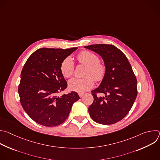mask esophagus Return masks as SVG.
I'll return each mask as SVG.
<instances>
[{"instance_id": "esophagus-1", "label": "esophagus", "mask_w": 160, "mask_h": 160, "mask_svg": "<svg viewBox=\"0 0 160 160\" xmlns=\"http://www.w3.org/2000/svg\"><path fill=\"white\" fill-rule=\"evenodd\" d=\"M78 95H79L80 98H82L85 95V94L84 93H78Z\"/></svg>"}]
</instances>
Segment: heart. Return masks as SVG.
Here are the masks:
<instances>
[{"instance_id": "1", "label": "heart", "mask_w": 160, "mask_h": 160, "mask_svg": "<svg viewBox=\"0 0 160 160\" xmlns=\"http://www.w3.org/2000/svg\"><path fill=\"white\" fill-rule=\"evenodd\" d=\"M78 62L87 66L84 76L82 78H73L68 82V88L72 91L83 93L92 88L94 85L93 78L96 81L102 80L106 73V67L99 61L98 57L94 53L83 51L77 56ZM74 62L70 57L66 58L61 62L60 70L65 78L71 77L74 72Z\"/></svg>"}]
</instances>
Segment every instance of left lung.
<instances>
[{"mask_svg":"<svg viewBox=\"0 0 160 160\" xmlns=\"http://www.w3.org/2000/svg\"><path fill=\"white\" fill-rule=\"evenodd\" d=\"M84 48L98 54L106 67L99 86L91 91L94 102L88 108L90 116L98 123H115L128 113L138 95V82L132 66L125 55L112 45L94 44ZM98 93L105 96L98 97Z\"/></svg>","mask_w":160,"mask_h":160,"instance_id":"obj_1","label":"left lung"}]
</instances>
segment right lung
<instances>
[{"label":"right lung","instance_id":"obj_1","mask_svg":"<svg viewBox=\"0 0 160 160\" xmlns=\"http://www.w3.org/2000/svg\"><path fill=\"white\" fill-rule=\"evenodd\" d=\"M77 49H39L22 68L18 87L20 102L36 123L45 127L62 123L69 116L73 103L80 99L75 92L57 96L67 87L61 64Z\"/></svg>","mask_w":160,"mask_h":160}]
</instances>
